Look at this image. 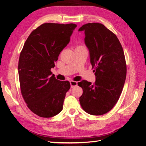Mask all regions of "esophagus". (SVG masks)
I'll use <instances>...</instances> for the list:
<instances>
[{
	"mask_svg": "<svg viewBox=\"0 0 146 146\" xmlns=\"http://www.w3.org/2000/svg\"><path fill=\"white\" fill-rule=\"evenodd\" d=\"M70 87L74 88L77 85V82H75V81H72V80L70 81Z\"/></svg>",
	"mask_w": 146,
	"mask_h": 146,
	"instance_id": "obj_1",
	"label": "esophagus"
}]
</instances>
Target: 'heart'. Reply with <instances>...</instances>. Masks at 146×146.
<instances>
[{
  "label": "heart",
  "instance_id": "1",
  "mask_svg": "<svg viewBox=\"0 0 146 146\" xmlns=\"http://www.w3.org/2000/svg\"><path fill=\"white\" fill-rule=\"evenodd\" d=\"M85 48L84 47L82 46H77L75 48V49H77V48Z\"/></svg>",
  "mask_w": 146,
  "mask_h": 146
}]
</instances>
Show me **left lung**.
<instances>
[{
  "label": "left lung",
  "instance_id": "obj_1",
  "mask_svg": "<svg viewBox=\"0 0 146 146\" xmlns=\"http://www.w3.org/2000/svg\"><path fill=\"white\" fill-rule=\"evenodd\" d=\"M78 31H85V42L90 55L96 82L78 83L82 88L80 98L84 111L102 115L111 110L121 96L126 78L124 53L116 35L100 23H88Z\"/></svg>",
  "mask_w": 146,
  "mask_h": 146
}]
</instances>
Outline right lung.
Returning a JSON list of instances; mask_svg holds the SVG:
<instances>
[{
    "instance_id": "add662e5",
    "label": "right lung",
    "mask_w": 146,
    "mask_h": 146,
    "mask_svg": "<svg viewBox=\"0 0 146 146\" xmlns=\"http://www.w3.org/2000/svg\"><path fill=\"white\" fill-rule=\"evenodd\" d=\"M76 27L75 24H42L30 33L21 52V94L28 108L38 116L51 117L63 110L70 83L57 80L50 69Z\"/></svg>"
}]
</instances>
